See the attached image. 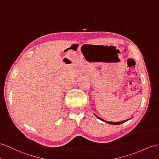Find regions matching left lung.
Returning <instances> with one entry per match:
<instances>
[{"instance_id": "8db88e82", "label": "left lung", "mask_w": 159, "mask_h": 159, "mask_svg": "<svg viewBox=\"0 0 159 159\" xmlns=\"http://www.w3.org/2000/svg\"><path fill=\"white\" fill-rule=\"evenodd\" d=\"M96 117H97V118H98L99 119L101 120V121H104V122H105V123H109V124H112V125H120V124H121V123H124V122H125V121H128V120H125V121H119V122H111V121L109 122V121H104V119H101L100 117H98L97 115H96Z\"/></svg>"}]
</instances>
